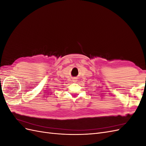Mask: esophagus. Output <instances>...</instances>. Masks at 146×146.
Returning <instances> with one entry per match:
<instances>
[{
	"instance_id": "34e87169",
	"label": "esophagus",
	"mask_w": 146,
	"mask_h": 146,
	"mask_svg": "<svg viewBox=\"0 0 146 146\" xmlns=\"http://www.w3.org/2000/svg\"><path fill=\"white\" fill-rule=\"evenodd\" d=\"M76 80H74V82H76Z\"/></svg>"
}]
</instances>
